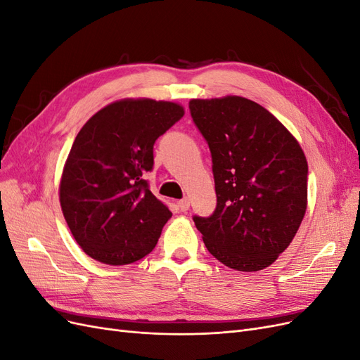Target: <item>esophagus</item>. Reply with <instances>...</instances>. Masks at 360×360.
I'll use <instances>...</instances> for the list:
<instances>
[{"label":"esophagus","instance_id":"1","mask_svg":"<svg viewBox=\"0 0 360 360\" xmlns=\"http://www.w3.org/2000/svg\"><path fill=\"white\" fill-rule=\"evenodd\" d=\"M189 207H191V201H189V198H183V200H180V201H179V209H180L181 212H188V210H189Z\"/></svg>","mask_w":360,"mask_h":360}]
</instances>
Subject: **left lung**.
<instances>
[{
    "mask_svg": "<svg viewBox=\"0 0 360 360\" xmlns=\"http://www.w3.org/2000/svg\"><path fill=\"white\" fill-rule=\"evenodd\" d=\"M209 144L217 204L193 216L209 252L240 271L269 267L288 248L307 212L308 163L285 126L238 96L192 99Z\"/></svg>",
    "mask_w": 360,
    "mask_h": 360,
    "instance_id": "left-lung-1",
    "label": "left lung"
}]
</instances>
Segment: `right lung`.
<instances>
[{"instance_id": "obj_1", "label": "right lung", "mask_w": 360, "mask_h": 360, "mask_svg": "<svg viewBox=\"0 0 360 360\" xmlns=\"http://www.w3.org/2000/svg\"><path fill=\"white\" fill-rule=\"evenodd\" d=\"M184 115L183 106L124 99L105 106L76 135L60 181V204L86 255L130 264L156 246L171 217L148 188L156 139Z\"/></svg>"}]
</instances>
